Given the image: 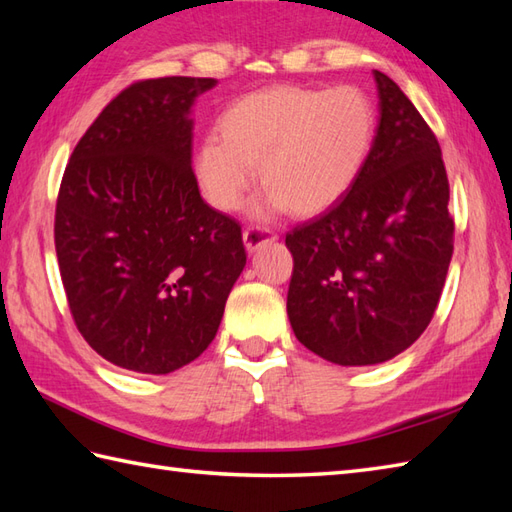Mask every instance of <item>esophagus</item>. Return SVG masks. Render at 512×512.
I'll return each mask as SVG.
<instances>
[{"instance_id":"1","label":"esophagus","mask_w":512,"mask_h":512,"mask_svg":"<svg viewBox=\"0 0 512 512\" xmlns=\"http://www.w3.org/2000/svg\"><path fill=\"white\" fill-rule=\"evenodd\" d=\"M277 242V233L273 228L266 226H248L244 231V246L248 253H255L257 248H262L264 244H273Z\"/></svg>"}]
</instances>
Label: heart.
Wrapping results in <instances>:
<instances>
[{
    "label": "heart",
    "mask_w": 512,
    "mask_h": 512,
    "mask_svg": "<svg viewBox=\"0 0 512 512\" xmlns=\"http://www.w3.org/2000/svg\"><path fill=\"white\" fill-rule=\"evenodd\" d=\"M220 134L195 151V176L215 209L235 211L255 180L266 184L253 215L288 206L299 215L328 211L354 187L376 136V107L356 85H275L226 107Z\"/></svg>",
    "instance_id": "heart-1"
}]
</instances>
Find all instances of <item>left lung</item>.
Instances as JSON below:
<instances>
[{
    "instance_id": "obj_1",
    "label": "left lung",
    "mask_w": 512,
    "mask_h": 512,
    "mask_svg": "<svg viewBox=\"0 0 512 512\" xmlns=\"http://www.w3.org/2000/svg\"><path fill=\"white\" fill-rule=\"evenodd\" d=\"M378 127L343 198L286 235L295 268L288 319L310 352L343 367L405 352L436 312L453 255L449 180L438 138L374 70Z\"/></svg>"
}]
</instances>
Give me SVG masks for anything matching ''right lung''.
Segmentation results:
<instances>
[{"instance_id": "1", "label": "right lung", "mask_w": 512, "mask_h": 512, "mask_svg": "<svg viewBox=\"0 0 512 512\" xmlns=\"http://www.w3.org/2000/svg\"><path fill=\"white\" fill-rule=\"evenodd\" d=\"M215 79L134 83L105 107L65 167L54 246L70 312L105 361L171 374L220 328L246 266L242 228L202 200L193 105Z\"/></svg>"}]
</instances>
